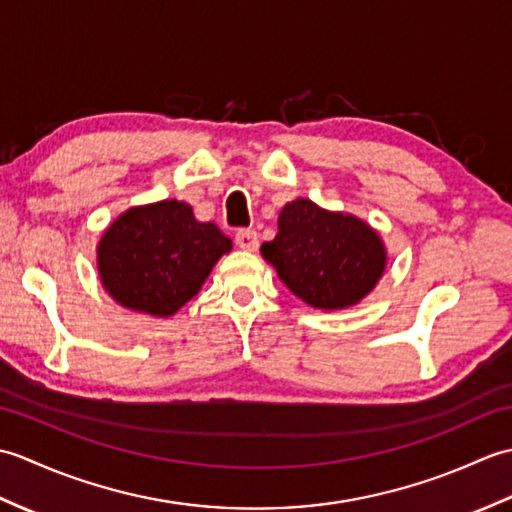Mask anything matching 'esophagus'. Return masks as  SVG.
Instances as JSON below:
<instances>
[{"mask_svg":"<svg viewBox=\"0 0 512 512\" xmlns=\"http://www.w3.org/2000/svg\"><path fill=\"white\" fill-rule=\"evenodd\" d=\"M235 242L239 248H244V250H257V246H259L257 231H253V228H242V231L235 233Z\"/></svg>","mask_w":512,"mask_h":512,"instance_id":"esophagus-1","label":"esophagus"}]
</instances>
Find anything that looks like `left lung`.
<instances>
[{"label": "left lung", "mask_w": 512, "mask_h": 512, "mask_svg": "<svg viewBox=\"0 0 512 512\" xmlns=\"http://www.w3.org/2000/svg\"><path fill=\"white\" fill-rule=\"evenodd\" d=\"M277 228L273 242L262 244V257L292 295L314 310L352 308L385 275L383 237L352 213L297 198L284 204Z\"/></svg>", "instance_id": "obj_1"}]
</instances>
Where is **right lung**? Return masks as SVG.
<instances>
[{"mask_svg":"<svg viewBox=\"0 0 512 512\" xmlns=\"http://www.w3.org/2000/svg\"><path fill=\"white\" fill-rule=\"evenodd\" d=\"M231 248V237L200 222L191 204L160 200L132 206L105 228L96 268L118 306L167 319L198 295Z\"/></svg>","mask_w":512,"mask_h":512,"instance_id":"obj_1","label":"right lung"}]
</instances>
